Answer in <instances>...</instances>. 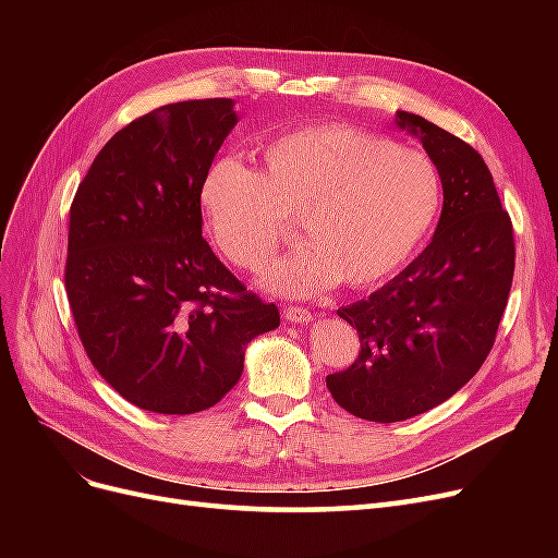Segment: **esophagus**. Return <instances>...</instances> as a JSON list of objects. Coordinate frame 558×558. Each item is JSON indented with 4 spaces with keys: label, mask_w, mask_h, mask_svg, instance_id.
Masks as SVG:
<instances>
[{
    "label": "esophagus",
    "mask_w": 558,
    "mask_h": 558,
    "mask_svg": "<svg viewBox=\"0 0 558 558\" xmlns=\"http://www.w3.org/2000/svg\"><path fill=\"white\" fill-rule=\"evenodd\" d=\"M283 318L291 320V324H310V320L314 318L310 310L305 307H286L283 310Z\"/></svg>",
    "instance_id": "1"
}]
</instances>
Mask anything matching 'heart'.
I'll list each match as a JSON object with an SVG mask.
<instances>
[{
  "instance_id": "heart-1",
  "label": "heart",
  "mask_w": 558,
  "mask_h": 558,
  "mask_svg": "<svg viewBox=\"0 0 558 558\" xmlns=\"http://www.w3.org/2000/svg\"><path fill=\"white\" fill-rule=\"evenodd\" d=\"M199 207L226 258L256 269L272 258L286 218H300L307 244L269 265L263 286L307 298L373 286L412 256L440 209V174L421 150L353 125H310L260 150L253 172L216 160L202 177Z\"/></svg>"
}]
</instances>
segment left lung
<instances>
[{
    "label": "left lung",
    "instance_id": "1",
    "mask_svg": "<svg viewBox=\"0 0 558 558\" xmlns=\"http://www.w3.org/2000/svg\"><path fill=\"white\" fill-rule=\"evenodd\" d=\"M396 125L424 144L442 181L430 244L369 298L337 310L361 353L326 377L335 402L365 421L424 414L475 377L508 307L514 234L494 177L475 148L416 113Z\"/></svg>",
    "mask_w": 558,
    "mask_h": 558
}]
</instances>
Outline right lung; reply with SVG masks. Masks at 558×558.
<instances>
[{"instance_id":"add662e5","label":"right lung","mask_w":558,"mask_h":558,"mask_svg":"<svg viewBox=\"0 0 558 558\" xmlns=\"http://www.w3.org/2000/svg\"><path fill=\"white\" fill-rule=\"evenodd\" d=\"M234 102L189 99L99 150L70 209L64 286L88 359L140 410L195 414L240 381L279 310L202 238L199 183L238 125Z\"/></svg>"}]
</instances>
